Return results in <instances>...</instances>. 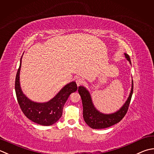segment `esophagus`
<instances>
[{
    "mask_svg": "<svg viewBox=\"0 0 154 154\" xmlns=\"http://www.w3.org/2000/svg\"><path fill=\"white\" fill-rule=\"evenodd\" d=\"M75 81H76L77 86H79V85H81V84L83 83V79H82V78H81V77H77Z\"/></svg>",
    "mask_w": 154,
    "mask_h": 154,
    "instance_id": "1",
    "label": "esophagus"
}]
</instances>
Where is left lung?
Instances as JSON below:
<instances>
[{
    "label": "left lung",
    "mask_w": 154,
    "mask_h": 154,
    "mask_svg": "<svg viewBox=\"0 0 154 154\" xmlns=\"http://www.w3.org/2000/svg\"><path fill=\"white\" fill-rule=\"evenodd\" d=\"M125 58L131 65V60L127 53H124ZM134 90V82L131 81V89L129 97L123 106L113 113H103L96 109L93 103L91 94L85 87L79 86L78 88L79 95L82 99L83 116L84 121L92 129H103L116 124L123 118L127 113L130 103Z\"/></svg>",
    "instance_id": "8db88e82"
}]
</instances>
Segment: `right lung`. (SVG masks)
Masks as SVG:
<instances>
[{"label":"right lung","instance_id":"add662e5","mask_svg":"<svg viewBox=\"0 0 154 154\" xmlns=\"http://www.w3.org/2000/svg\"><path fill=\"white\" fill-rule=\"evenodd\" d=\"M22 57L23 55L15 79V92L20 109L27 118L33 122L41 125H53L62 116L63 106L69 95L77 90L76 82L72 81L67 83L49 101L44 103L33 101L24 94L20 87V71Z\"/></svg>","mask_w":154,"mask_h":154}]
</instances>
